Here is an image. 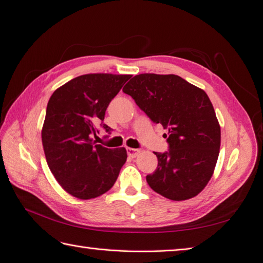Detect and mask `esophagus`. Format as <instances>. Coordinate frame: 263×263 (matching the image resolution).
Segmentation results:
<instances>
[{"label":"esophagus","instance_id":"esophagus-1","mask_svg":"<svg viewBox=\"0 0 263 263\" xmlns=\"http://www.w3.org/2000/svg\"><path fill=\"white\" fill-rule=\"evenodd\" d=\"M140 154V149H135V148H127V155L129 158H136Z\"/></svg>","mask_w":263,"mask_h":263}]
</instances>
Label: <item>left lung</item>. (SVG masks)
<instances>
[{
	"label": "left lung",
	"instance_id": "obj_1",
	"mask_svg": "<svg viewBox=\"0 0 263 263\" xmlns=\"http://www.w3.org/2000/svg\"><path fill=\"white\" fill-rule=\"evenodd\" d=\"M123 91L168 130L169 150L155 153L158 166L146 177L149 186L172 201L202 192L220 147V126L208 94L179 76L155 73L135 76Z\"/></svg>",
	"mask_w": 263,
	"mask_h": 263
}]
</instances>
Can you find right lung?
<instances>
[{
  "instance_id": "1",
  "label": "right lung",
  "mask_w": 263,
  "mask_h": 263,
  "mask_svg": "<svg viewBox=\"0 0 263 263\" xmlns=\"http://www.w3.org/2000/svg\"><path fill=\"white\" fill-rule=\"evenodd\" d=\"M129 74L90 73L58 87L49 99L42 129L47 163L61 187L80 200L98 197L114 185L126 162L124 147L97 145L98 126Z\"/></svg>"
}]
</instances>
